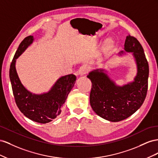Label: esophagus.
I'll return each instance as SVG.
<instances>
[{
  "mask_svg": "<svg viewBox=\"0 0 158 158\" xmlns=\"http://www.w3.org/2000/svg\"><path fill=\"white\" fill-rule=\"evenodd\" d=\"M89 71V68L86 65H82L81 67H79V69L78 70V73L80 75H84L86 73H88Z\"/></svg>",
  "mask_w": 158,
  "mask_h": 158,
  "instance_id": "34e87169",
  "label": "esophagus"
}]
</instances>
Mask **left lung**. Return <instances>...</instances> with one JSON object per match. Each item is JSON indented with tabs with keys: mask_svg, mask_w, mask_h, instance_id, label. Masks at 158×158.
I'll list each match as a JSON object with an SVG mask.
<instances>
[{
	"mask_svg": "<svg viewBox=\"0 0 158 158\" xmlns=\"http://www.w3.org/2000/svg\"><path fill=\"white\" fill-rule=\"evenodd\" d=\"M124 50L132 52L136 61L138 72L133 82L117 86L103 69L94 70L87 75L92 83L90 104L93 110L111 122L121 121L134 114L142 106L147 94L149 66L142 45L128 34ZM123 53L122 51L120 53Z\"/></svg>",
	"mask_w": 158,
	"mask_h": 158,
	"instance_id": "left-lung-1",
	"label": "left lung"
}]
</instances>
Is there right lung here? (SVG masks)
<instances>
[{
  "mask_svg": "<svg viewBox=\"0 0 158 158\" xmlns=\"http://www.w3.org/2000/svg\"><path fill=\"white\" fill-rule=\"evenodd\" d=\"M33 40L32 35H29L19 45L11 62L9 77L16 104L22 113L34 122L46 124L61 114L68 94L76 81V76L70 74L61 77L46 93L35 94L28 91L20 82L15 63Z\"/></svg>",
  "mask_w": 158,
  "mask_h": 158,
  "instance_id": "add662e5",
  "label": "right lung"
}]
</instances>
